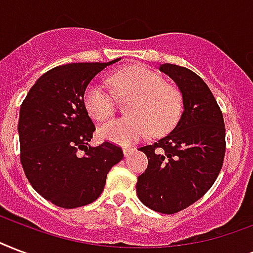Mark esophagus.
<instances>
[{
    "label": "esophagus",
    "mask_w": 253,
    "mask_h": 253,
    "mask_svg": "<svg viewBox=\"0 0 253 253\" xmlns=\"http://www.w3.org/2000/svg\"><path fill=\"white\" fill-rule=\"evenodd\" d=\"M132 151H134V148L132 147H123V154H125V157H128Z\"/></svg>",
    "instance_id": "esophagus-1"
}]
</instances>
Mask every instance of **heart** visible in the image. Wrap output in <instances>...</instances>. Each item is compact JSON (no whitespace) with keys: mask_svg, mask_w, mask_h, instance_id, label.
Wrapping results in <instances>:
<instances>
[{"mask_svg":"<svg viewBox=\"0 0 253 253\" xmlns=\"http://www.w3.org/2000/svg\"><path fill=\"white\" fill-rule=\"evenodd\" d=\"M109 84L117 96H130L126 105L130 115L99 127L102 139L130 144L144 138L150 130L152 135H163L178 125L183 113L182 94L155 71L139 65L125 67L110 77ZM84 105L96 122H105L115 113L113 95L99 84L86 88Z\"/></svg>","mask_w":253,"mask_h":253,"instance_id":"heart-1","label":"heart"}]
</instances>
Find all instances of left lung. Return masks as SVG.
Returning <instances> with one entry per match:
<instances>
[{"mask_svg": "<svg viewBox=\"0 0 253 253\" xmlns=\"http://www.w3.org/2000/svg\"><path fill=\"white\" fill-rule=\"evenodd\" d=\"M159 70L178 84L184 111L169 135L139 148L148 166L138 176L136 194L148 208L172 215L199 200L215 183L224 161L225 127L215 96L199 75L171 63Z\"/></svg>", "mask_w": 253, "mask_h": 253, "instance_id": "obj_1", "label": "left lung"}]
</instances>
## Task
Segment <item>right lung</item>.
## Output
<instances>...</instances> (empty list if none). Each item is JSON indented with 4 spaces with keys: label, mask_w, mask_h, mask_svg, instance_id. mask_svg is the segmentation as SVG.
<instances>
[{
    "label": "right lung",
    "mask_w": 253,
    "mask_h": 253,
    "mask_svg": "<svg viewBox=\"0 0 253 253\" xmlns=\"http://www.w3.org/2000/svg\"><path fill=\"white\" fill-rule=\"evenodd\" d=\"M118 61L54 67L37 81L21 105V165L33 188L58 207L92 203L111 167L122 161L117 144L88 146L95 126L84 105L92 78Z\"/></svg>",
    "instance_id": "1"
}]
</instances>
